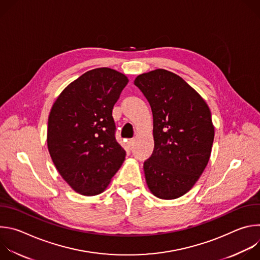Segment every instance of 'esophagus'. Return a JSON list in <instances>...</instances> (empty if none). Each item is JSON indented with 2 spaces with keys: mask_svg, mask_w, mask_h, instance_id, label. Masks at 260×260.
Wrapping results in <instances>:
<instances>
[{
  "mask_svg": "<svg viewBox=\"0 0 260 260\" xmlns=\"http://www.w3.org/2000/svg\"><path fill=\"white\" fill-rule=\"evenodd\" d=\"M134 144H135V140H134V139H129V140H128V146H129V147H133Z\"/></svg>",
  "mask_w": 260,
  "mask_h": 260,
  "instance_id": "34e87169",
  "label": "esophagus"
}]
</instances>
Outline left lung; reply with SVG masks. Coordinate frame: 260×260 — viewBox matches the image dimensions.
<instances>
[{
    "instance_id": "obj_1",
    "label": "left lung",
    "mask_w": 260,
    "mask_h": 260,
    "mask_svg": "<svg viewBox=\"0 0 260 260\" xmlns=\"http://www.w3.org/2000/svg\"><path fill=\"white\" fill-rule=\"evenodd\" d=\"M135 85L153 115L154 150L144 162L148 187L162 200L180 198L208 165L214 141L210 109L189 84L164 69L139 75Z\"/></svg>"
}]
</instances>
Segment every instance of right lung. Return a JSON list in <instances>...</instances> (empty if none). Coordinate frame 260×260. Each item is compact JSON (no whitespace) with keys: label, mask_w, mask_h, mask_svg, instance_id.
Segmentation results:
<instances>
[{"label":"right lung","mask_w":260,"mask_h":260,"mask_svg":"<svg viewBox=\"0 0 260 260\" xmlns=\"http://www.w3.org/2000/svg\"><path fill=\"white\" fill-rule=\"evenodd\" d=\"M127 82L115 70L94 69L69 84L51 108L48 150L60 176L78 193L103 192L124 161L112 110Z\"/></svg>","instance_id":"right-lung-1"}]
</instances>
